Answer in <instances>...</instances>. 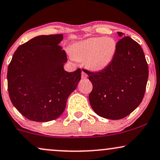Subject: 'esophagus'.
Here are the masks:
<instances>
[{
  "mask_svg": "<svg viewBox=\"0 0 160 160\" xmlns=\"http://www.w3.org/2000/svg\"><path fill=\"white\" fill-rule=\"evenodd\" d=\"M81 78H82V79H86V78H88V75H87V74H86V72H83V71H82V72Z\"/></svg>",
  "mask_w": 160,
  "mask_h": 160,
  "instance_id": "esophagus-1",
  "label": "esophagus"
}]
</instances>
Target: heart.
Returning a JSON list of instances; mask_svg holds the SVG:
<instances>
[{"label": "heart", "instance_id": "1", "mask_svg": "<svg viewBox=\"0 0 160 160\" xmlns=\"http://www.w3.org/2000/svg\"><path fill=\"white\" fill-rule=\"evenodd\" d=\"M116 51V42L111 37H92L78 42L71 49L77 61H85L86 67L98 72L109 66Z\"/></svg>", "mask_w": 160, "mask_h": 160}]
</instances>
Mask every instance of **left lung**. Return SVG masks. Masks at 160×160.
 <instances>
[{"instance_id":"8db88e82","label":"left lung","mask_w":160,"mask_h":160,"mask_svg":"<svg viewBox=\"0 0 160 160\" xmlns=\"http://www.w3.org/2000/svg\"><path fill=\"white\" fill-rule=\"evenodd\" d=\"M120 37L124 35L118 32ZM87 72L93 88L89 103L96 114L118 120L130 115L141 103L148 78L143 50L129 36L119 39L112 61L98 72Z\"/></svg>"}]
</instances>
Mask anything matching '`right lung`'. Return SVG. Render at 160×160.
Instances as JSON below:
<instances>
[{
  "instance_id": "add662e5",
  "label": "right lung",
  "mask_w": 160,
  "mask_h": 160,
  "mask_svg": "<svg viewBox=\"0 0 160 160\" xmlns=\"http://www.w3.org/2000/svg\"><path fill=\"white\" fill-rule=\"evenodd\" d=\"M62 34L38 36L18 48L8 66L11 101L29 120L46 122L62 114L81 70H64L67 56L59 45Z\"/></svg>"
}]
</instances>
